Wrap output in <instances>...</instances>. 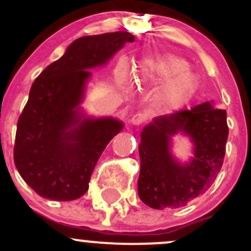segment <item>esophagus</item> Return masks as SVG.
Returning a JSON list of instances; mask_svg holds the SVG:
<instances>
[{
    "instance_id": "esophagus-1",
    "label": "esophagus",
    "mask_w": 251,
    "mask_h": 251,
    "mask_svg": "<svg viewBox=\"0 0 251 251\" xmlns=\"http://www.w3.org/2000/svg\"><path fill=\"white\" fill-rule=\"evenodd\" d=\"M146 122V116L142 112H138V113H135L133 117H132L131 119V123L133 124V125H142Z\"/></svg>"
}]
</instances>
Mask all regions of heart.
I'll list each match as a JSON object with an SVG mask.
<instances>
[{
    "label": "heart",
    "mask_w": 251,
    "mask_h": 251,
    "mask_svg": "<svg viewBox=\"0 0 251 251\" xmlns=\"http://www.w3.org/2000/svg\"><path fill=\"white\" fill-rule=\"evenodd\" d=\"M188 68L189 63L180 57L157 56L146 60L138 68L137 76L142 80L164 83L157 94V101L165 107H175L195 91L197 80ZM118 77L123 80L125 72L118 71Z\"/></svg>",
    "instance_id": "1"
}]
</instances>
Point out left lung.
<instances>
[{"label":"left lung","instance_id":"obj_1","mask_svg":"<svg viewBox=\"0 0 251 251\" xmlns=\"http://www.w3.org/2000/svg\"><path fill=\"white\" fill-rule=\"evenodd\" d=\"M179 130L195 143V157L185 167L176 163L168 152L169 137ZM227 134L226 111L214 108L209 101L155 118L142 132L140 200L163 210L184 206L203 195L223 165Z\"/></svg>","mask_w":251,"mask_h":251}]
</instances>
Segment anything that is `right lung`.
<instances>
[{
	"label": "right lung",
	"mask_w": 251,
	"mask_h": 251,
	"mask_svg": "<svg viewBox=\"0 0 251 251\" xmlns=\"http://www.w3.org/2000/svg\"><path fill=\"white\" fill-rule=\"evenodd\" d=\"M133 40L128 31L80 37L31 85L17 122L14 162L41 197L73 201L88 190L102 151L123 128L111 118L80 120L76 107L91 75L88 68L105 63Z\"/></svg>",
	"instance_id": "obj_1"
}]
</instances>
